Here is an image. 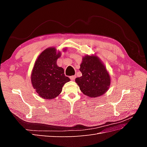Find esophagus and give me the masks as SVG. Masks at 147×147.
Masks as SVG:
<instances>
[{
  "instance_id": "1",
  "label": "esophagus",
  "mask_w": 147,
  "mask_h": 147,
  "mask_svg": "<svg viewBox=\"0 0 147 147\" xmlns=\"http://www.w3.org/2000/svg\"><path fill=\"white\" fill-rule=\"evenodd\" d=\"M75 78H76V76H75V75H73V76H71V77H70V80H72V81H74V80L75 79Z\"/></svg>"
}]
</instances>
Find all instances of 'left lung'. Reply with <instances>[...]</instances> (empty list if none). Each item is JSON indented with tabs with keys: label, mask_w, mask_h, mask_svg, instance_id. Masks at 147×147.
Masks as SVG:
<instances>
[{
	"label": "left lung",
	"mask_w": 147,
	"mask_h": 147,
	"mask_svg": "<svg viewBox=\"0 0 147 147\" xmlns=\"http://www.w3.org/2000/svg\"><path fill=\"white\" fill-rule=\"evenodd\" d=\"M80 71L82 75L75 78V82L83 94L95 98L108 91L110 76L104 63L96 55H86L82 57Z\"/></svg>",
	"instance_id": "8db88e82"
}]
</instances>
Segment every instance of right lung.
<instances>
[{
  "mask_svg": "<svg viewBox=\"0 0 147 147\" xmlns=\"http://www.w3.org/2000/svg\"><path fill=\"white\" fill-rule=\"evenodd\" d=\"M64 48L63 51H66ZM61 53L55 47L43 50L35 61L31 73V83L38 95L45 99H55L70 80L65 76L63 68L57 65Z\"/></svg>",
  "mask_w": 147,
  "mask_h": 147,
  "instance_id": "1",
  "label": "right lung"
}]
</instances>
